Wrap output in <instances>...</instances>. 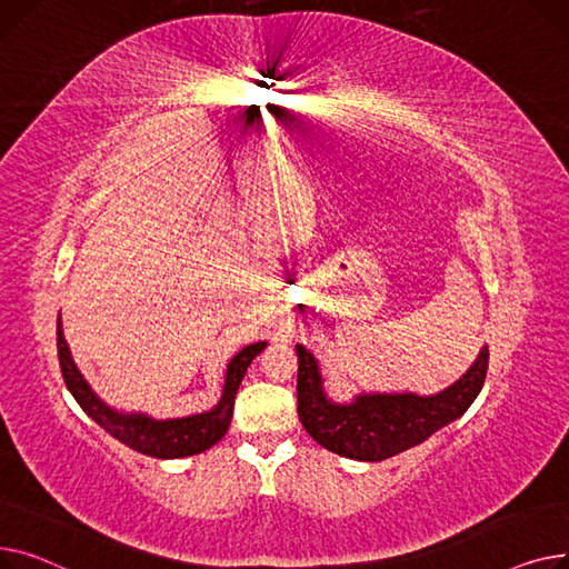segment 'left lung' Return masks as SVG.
I'll use <instances>...</instances> for the list:
<instances>
[{"instance_id":"1","label":"left lung","mask_w":569,"mask_h":569,"mask_svg":"<svg viewBox=\"0 0 569 569\" xmlns=\"http://www.w3.org/2000/svg\"><path fill=\"white\" fill-rule=\"evenodd\" d=\"M296 353L300 422L321 448L358 461L395 457L463 416L482 390L489 367V349L482 347L469 372L437 395L367 392L338 405L323 390L317 358L303 345H296Z\"/></svg>"}]
</instances>
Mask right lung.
<instances>
[{"mask_svg":"<svg viewBox=\"0 0 569 569\" xmlns=\"http://www.w3.org/2000/svg\"><path fill=\"white\" fill-rule=\"evenodd\" d=\"M263 347L266 342L248 345L229 360L227 372H224L222 397L211 411L188 416V418L156 420L147 413H121L108 407L103 399L91 390V386L84 381V377L80 375V370L71 358L69 345L63 340L61 317L57 319L59 367L63 375V383L76 397V402L82 407V411L91 420H96L108 433H112L117 441L156 459H179V457L199 455L209 450L211 446H216L224 437L233 416V397H237V390L248 372L250 362L254 360V356L263 351Z\"/></svg>","mask_w":569,"mask_h":569,"instance_id":"add662e5","label":"right lung"}]
</instances>
